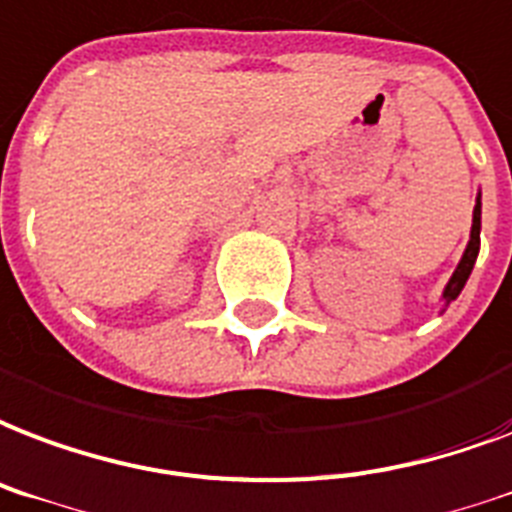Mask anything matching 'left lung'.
I'll list each match as a JSON object with an SVG mask.
<instances>
[{
    "mask_svg": "<svg viewBox=\"0 0 512 512\" xmlns=\"http://www.w3.org/2000/svg\"><path fill=\"white\" fill-rule=\"evenodd\" d=\"M478 249H481V198H478V204H475L473 212V230H470V244L464 249L462 263L456 265L454 276H451V282L446 284V292H443V298H446V306L451 300L459 298V292H462L464 282H467V276L473 271L475 257H478Z\"/></svg>",
    "mask_w": 512,
    "mask_h": 512,
    "instance_id": "left-lung-1",
    "label": "left lung"
}]
</instances>
